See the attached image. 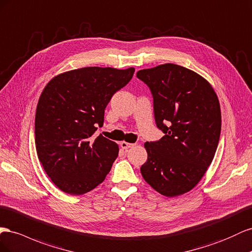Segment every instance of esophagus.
<instances>
[{"instance_id": "esophagus-1", "label": "esophagus", "mask_w": 252, "mask_h": 252, "mask_svg": "<svg viewBox=\"0 0 252 252\" xmlns=\"http://www.w3.org/2000/svg\"><path fill=\"white\" fill-rule=\"evenodd\" d=\"M135 145L134 143H130V142H126V141H121L120 142V147L124 149V150H127L130 148H133Z\"/></svg>"}]
</instances>
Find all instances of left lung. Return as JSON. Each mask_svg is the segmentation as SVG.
<instances>
[{"instance_id":"8db88e82","label":"left lung","mask_w":252,"mask_h":252,"mask_svg":"<svg viewBox=\"0 0 252 252\" xmlns=\"http://www.w3.org/2000/svg\"><path fill=\"white\" fill-rule=\"evenodd\" d=\"M153 96L154 117L163 137L147 141L145 181L168 197L190 191L205 175L220 135V107L210 83L195 71L166 63L136 74Z\"/></svg>"}]
</instances>
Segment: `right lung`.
Segmentation results:
<instances>
[{
  "mask_svg": "<svg viewBox=\"0 0 252 252\" xmlns=\"http://www.w3.org/2000/svg\"><path fill=\"white\" fill-rule=\"evenodd\" d=\"M134 71L78 68L56 76L43 90L35 111V148L43 169L63 192L81 195L109 174L118 145L94 133L103 126L111 98Z\"/></svg>",
  "mask_w": 252,
  "mask_h": 252,
  "instance_id": "right-lung-1",
  "label": "right lung"
}]
</instances>
